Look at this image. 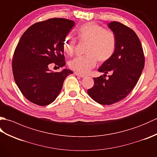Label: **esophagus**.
<instances>
[{"label":"esophagus","instance_id":"1","mask_svg":"<svg viewBox=\"0 0 157 157\" xmlns=\"http://www.w3.org/2000/svg\"><path fill=\"white\" fill-rule=\"evenodd\" d=\"M74 74H75V75H77V76L80 77V78H85V77H86V75H82V74H80V73H78V72H74Z\"/></svg>","mask_w":157,"mask_h":157}]
</instances>
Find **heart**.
I'll use <instances>...</instances> for the list:
<instances>
[{"label": "heart", "mask_w": 157, "mask_h": 157, "mask_svg": "<svg viewBox=\"0 0 157 157\" xmlns=\"http://www.w3.org/2000/svg\"><path fill=\"white\" fill-rule=\"evenodd\" d=\"M80 42H88L84 56L75 57L69 63V68L78 73L86 74L94 68L97 59L108 61L114 55L117 47L116 36L113 32L105 29L97 23L90 22L82 25L77 31ZM76 46V39L67 35L63 41V49L66 55L72 56Z\"/></svg>", "instance_id": "b5f03b06"}]
</instances>
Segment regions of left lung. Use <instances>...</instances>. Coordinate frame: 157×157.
<instances>
[{
  "mask_svg": "<svg viewBox=\"0 0 157 157\" xmlns=\"http://www.w3.org/2000/svg\"><path fill=\"white\" fill-rule=\"evenodd\" d=\"M114 33L117 47L114 55L98 68L99 72L111 75L94 78V84L88 94L96 102L110 105L125 98L134 88L144 67L141 42L134 31L117 21L107 25Z\"/></svg>",
  "mask_w": 157,
  "mask_h": 157,
  "instance_id": "left-lung-1",
  "label": "left lung"
}]
</instances>
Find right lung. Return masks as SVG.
<instances>
[{
	"label": "right lung",
	"mask_w": 157,
	"mask_h": 157,
	"mask_svg": "<svg viewBox=\"0 0 157 157\" xmlns=\"http://www.w3.org/2000/svg\"><path fill=\"white\" fill-rule=\"evenodd\" d=\"M74 25L72 20L49 19L31 25L20 38L13 55V73L28 101L40 106L51 104L61 91L65 78L73 73L67 69L52 71L48 66H65L63 41Z\"/></svg>",
	"instance_id": "add662e5"
}]
</instances>
